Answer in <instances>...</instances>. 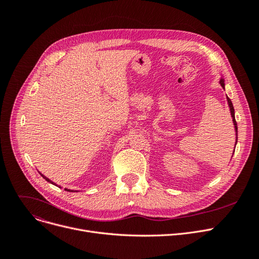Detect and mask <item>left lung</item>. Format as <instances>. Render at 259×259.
Returning a JSON list of instances; mask_svg holds the SVG:
<instances>
[{
    "instance_id": "left-lung-1",
    "label": "left lung",
    "mask_w": 259,
    "mask_h": 259,
    "mask_svg": "<svg viewBox=\"0 0 259 259\" xmlns=\"http://www.w3.org/2000/svg\"><path fill=\"white\" fill-rule=\"evenodd\" d=\"M220 84L221 86L225 89V79L222 77L220 79ZM227 101H228V105H229V108H230V112H231V116H232V120H233V125H234V128H235V134H236V142H235V145L237 144V124H236V120H235V111H234V107H233V104L232 102H231V100L228 98L227 95ZM235 150V149H234ZM233 156V155H232Z\"/></svg>"
}]
</instances>
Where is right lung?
Masks as SVG:
<instances>
[{"instance_id": "right-lung-1", "label": "right lung", "mask_w": 259, "mask_h": 259, "mask_svg": "<svg viewBox=\"0 0 259 259\" xmlns=\"http://www.w3.org/2000/svg\"><path fill=\"white\" fill-rule=\"evenodd\" d=\"M39 174H40V173H39ZM40 175H42V178H43L44 180H46V181H47L48 183H50V184H52V185H56V184H54L53 182H51V181H50L49 179H47V178H46V176H44L43 174H40ZM65 190H66V191H70V192H71V190H70V189H65ZM72 192H73V191H72Z\"/></svg>"}]
</instances>
